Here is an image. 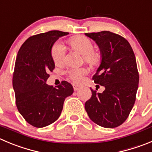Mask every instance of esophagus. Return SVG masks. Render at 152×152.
<instances>
[{
	"mask_svg": "<svg viewBox=\"0 0 152 152\" xmlns=\"http://www.w3.org/2000/svg\"><path fill=\"white\" fill-rule=\"evenodd\" d=\"M73 88H74V90L77 91L80 89V86H78V85H76V84H73Z\"/></svg>",
	"mask_w": 152,
	"mask_h": 152,
	"instance_id": "obj_1",
	"label": "esophagus"
}]
</instances>
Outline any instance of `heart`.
I'll return each instance as SVG.
<instances>
[{"label": "heart", "instance_id": "obj_1", "mask_svg": "<svg viewBox=\"0 0 152 152\" xmlns=\"http://www.w3.org/2000/svg\"><path fill=\"white\" fill-rule=\"evenodd\" d=\"M71 45L75 50L80 52L84 56L86 62L95 64L99 63L101 60V55L98 52L93 51V43L87 37L78 36L72 38L70 40ZM66 48L60 42H57L53 45L51 49V56L53 62L56 64H60L64 61L66 56ZM70 80L75 83H80L83 80L85 75L88 73V69L86 68H74L67 72Z\"/></svg>", "mask_w": 152, "mask_h": 152}]
</instances>
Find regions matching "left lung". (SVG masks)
Instances as JSON below:
<instances>
[{
  "instance_id": "obj_1",
  "label": "left lung",
  "mask_w": 152,
  "mask_h": 152,
  "mask_svg": "<svg viewBox=\"0 0 152 152\" xmlns=\"http://www.w3.org/2000/svg\"><path fill=\"white\" fill-rule=\"evenodd\" d=\"M85 35L101 52V64L92 80L105 87L102 93L91 89L85 110L97 125L116 128L126 120L135 103L139 83L135 55L129 42L118 34L102 31Z\"/></svg>"
}]
</instances>
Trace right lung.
I'll return each mask as SVG.
<instances>
[{
  "label": "right lung",
  "mask_w": 152,
  "mask_h": 152,
  "mask_svg": "<svg viewBox=\"0 0 152 152\" xmlns=\"http://www.w3.org/2000/svg\"><path fill=\"white\" fill-rule=\"evenodd\" d=\"M69 33L51 30L30 37L20 48L15 63L12 86L18 112L30 125L43 128L60 117L65 99L74 92L67 81L53 87L46 83L55 64L51 48Z\"/></svg>",
  "instance_id": "add662e5"
}]
</instances>
